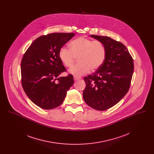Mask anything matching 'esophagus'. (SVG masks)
Returning <instances> with one entry per match:
<instances>
[{"instance_id":"34e87169","label":"esophagus","mask_w":154,"mask_h":154,"mask_svg":"<svg viewBox=\"0 0 154 154\" xmlns=\"http://www.w3.org/2000/svg\"><path fill=\"white\" fill-rule=\"evenodd\" d=\"M81 79V78L80 77H78L77 75H74V81L79 80H80Z\"/></svg>"}]
</instances>
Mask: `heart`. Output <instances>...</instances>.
<instances>
[{
  "instance_id": "heart-1",
  "label": "heart",
  "mask_w": 154,
  "mask_h": 154,
  "mask_svg": "<svg viewBox=\"0 0 154 154\" xmlns=\"http://www.w3.org/2000/svg\"><path fill=\"white\" fill-rule=\"evenodd\" d=\"M70 49L65 47L60 48L59 58L67 67L73 65L76 59L79 63L70 69L69 72L75 75H82L90 70L95 71L102 66L106 58L104 45L98 40H92L79 37L69 44Z\"/></svg>"
}]
</instances>
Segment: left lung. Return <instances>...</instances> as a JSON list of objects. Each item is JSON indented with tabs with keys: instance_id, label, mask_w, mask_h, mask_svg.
<instances>
[{
	"instance_id": "8db88e82",
	"label": "left lung",
	"mask_w": 154,
	"mask_h": 154,
	"mask_svg": "<svg viewBox=\"0 0 154 154\" xmlns=\"http://www.w3.org/2000/svg\"><path fill=\"white\" fill-rule=\"evenodd\" d=\"M106 49V58L95 73L85 77L83 98L91 107L107 110L119 102L128 92L134 70L131 55L122 43L108 36L91 35Z\"/></svg>"
}]
</instances>
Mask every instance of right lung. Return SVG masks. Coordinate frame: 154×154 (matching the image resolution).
I'll return each instance as SVG.
<instances>
[{
    "mask_svg": "<svg viewBox=\"0 0 154 154\" xmlns=\"http://www.w3.org/2000/svg\"><path fill=\"white\" fill-rule=\"evenodd\" d=\"M75 35L74 33H53L37 38L21 60L22 88L30 100L39 107L50 110L60 106L74 84L73 76L58 77L66 69L58 52ZM59 82L56 83L55 80Z\"/></svg>",
    "mask_w": 154,
    "mask_h": 154,
    "instance_id": "1",
    "label": "right lung"
}]
</instances>
